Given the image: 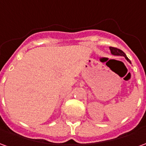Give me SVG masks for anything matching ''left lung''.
I'll list each match as a JSON object with an SVG mask.
<instances>
[{
  "label": "left lung",
  "instance_id": "left-lung-1",
  "mask_svg": "<svg viewBox=\"0 0 146 146\" xmlns=\"http://www.w3.org/2000/svg\"><path fill=\"white\" fill-rule=\"evenodd\" d=\"M110 51H111V53L114 55H120V56H123V57H125V58L129 62L131 63V61L126 56L125 53L123 52V51H121L120 49L119 48H113V47H110Z\"/></svg>",
  "mask_w": 146,
  "mask_h": 146
}]
</instances>
